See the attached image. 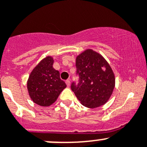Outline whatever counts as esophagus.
<instances>
[{
    "label": "esophagus",
    "instance_id": "34e87169",
    "mask_svg": "<svg viewBox=\"0 0 147 147\" xmlns=\"http://www.w3.org/2000/svg\"><path fill=\"white\" fill-rule=\"evenodd\" d=\"M66 84H67V87H69V86H70V80H69V79L66 80Z\"/></svg>",
    "mask_w": 147,
    "mask_h": 147
}]
</instances>
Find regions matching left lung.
I'll return each mask as SVG.
<instances>
[{"instance_id":"8db88e82","label":"left lung","mask_w":147,"mask_h":147,"mask_svg":"<svg viewBox=\"0 0 147 147\" xmlns=\"http://www.w3.org/2000/svg\"><path fill=\"white\" fill-rule=\"evenodd\" d=\"M75 65L79 83H72L71 89L83 106L96 108L105 105L115 86L112 67L100 53L86 49L76 57Z\"/></svg>"}]
</instances>
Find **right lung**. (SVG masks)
Returning a JSON list of instances; mask_svg holds the SVG:
<instances>
[{"mask_svg":"<svg viewBox=\"0 0 147 147\" xmlns=\"http://www.w3.org/2000/svg\"><path fill=\"white\" fill-rule=\"evenodd\" d=\"M53 61L51 56H47L34 67L29 75L27 83L29 96L39 106L51 105L67 87L60 78L59 72L53 67Z\"/></svg>","mask_w":147,"mask_h":147,"instance_id":"1","label":"right lung"}]
</instances>
